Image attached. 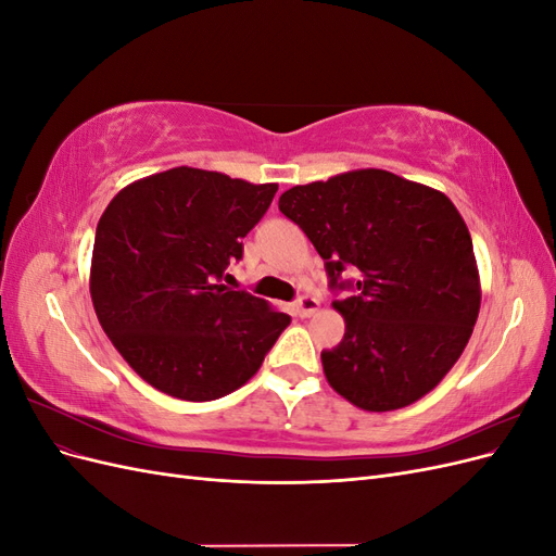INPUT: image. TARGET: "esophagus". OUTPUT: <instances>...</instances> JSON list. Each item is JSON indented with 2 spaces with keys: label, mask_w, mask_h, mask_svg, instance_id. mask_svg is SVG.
Returning <instances> with one entry per match:
<instances>
[{
  "label": "esophagus",
  "mask_w": 556,
  "mask_h": 556,
  "mask_svg": "<svg viewBox=\"0 0 556 556\" xmlns=\"http://www.w3.org/2000/svg\"><path fill=\"white\" fill-rule=\"evenodd\" d=\"M296 315L299 317H311V315H315L317 313V308H319V301L315 299V296H301L299 301H296Z\"/></svg>",
  "instance_id": "esophagus-1"
}]
</instances>
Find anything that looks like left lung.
<instances>
[{"instance_id": "8db88e82", "label": "left lung", "mask_w": 556, "mask_h": 556, "mask_svg": "<svg viewBox=\"0 0 556 556\" xmlns=\"http://www.w3.org/2000/svg\"><path fill=\"white\" fill-rule=\"evenodd\" d=\"M278 208L325 260L343 341L323 352L329 384L368 413L429 394L473 333L480 274L468 227L452 201L422 182L357 169L294 185ZM345 267L355 283L340 280Z\"/></svg>"}]
</instances>
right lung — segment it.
<instances>
[{"mask_svg":"<svg viewBox=\"0 0 556 556\" xmlns=\"http://www.w3.org/2000/svg\"><path fill=\"white\" fill-rule=\"evenodd\" d=\"M276 192V182L176 166L129 182L99 217L92 306L155 390L182 401L231 394L290 325L288 313L223 285Z\"/></svg>","mask_w":556,"mask_h":556,"instance_id":"add662e5","label":"right lung"}]
</instances>
